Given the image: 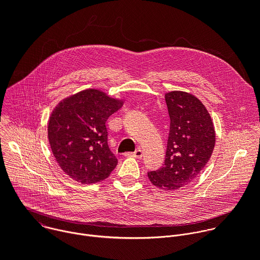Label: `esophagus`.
<instances>
[{"instance_id":"esophagus-1","label":"esophagus","mask_w":260,"mask_h":260,"mask_svg":"<svg viewBox=\"0 0 260 260\" xmlns=\"http://www.w3.org/2000/svg\"><path fill=\"white\" fill-rule=\"evenodd\" d=\"M125 156H131V157H135V158H142L143 157V152H142V150H137V151H135L134 153H132V152H127V153H125Z\"/></svg>"}]
</instances>
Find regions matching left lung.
I'll list each match as a JSON object with an SVG mask.
<instances>
[{"instance_id":"1","label":"left lung","mask_w":260,"mask_h":260,"mask_svg":"<svg viewBox=\"0 0 260 260\" xmlns=\"http://www.w3.org/2000/svg\"><path fill=\"white\" fill-rule=\"evenodd\" d=\"M165 99L171 119L166 159L148 178L154 186L172 191L200 175L213 153L216 134L207 108L196 95L173 90Z\"/></svg>"}]
</instances>
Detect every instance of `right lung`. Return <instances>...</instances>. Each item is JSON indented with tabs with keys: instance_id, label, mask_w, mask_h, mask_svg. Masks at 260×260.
I'll use <instances>...</instances> for the list:
<instances>
[{
	"instance_id": "1",
	"label": "right lung",
	"mask_w": 260,
	"mask_h": 260,
	"mask_svg": "<svg viewBox=\"0 0 260 260\" xmlns=\"http://www.w3.org/2000/svg\"><path fill=\"white\" fill-rule=\"evenodd\" d=\"M124 100L88 88L61 100L52 110L47 134L62 172L81 184L101 182L117 166L108 147L106 121Z\"/></svg>"
}]
</instances>
